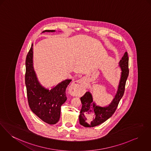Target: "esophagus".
<instances>
[{"mask_svg":"<svg viewBox=\"0 0 151 151\" xmlns=\"http://www.w3.org/2000/svg\"><path fill=\"white\" fill-rule=\"evenodd\" d=\"M84 82L83 80L82 79H79L76 81H73L70 86V88L71 90H73V91H81V89L84 87Z\"/></svg>","mask_w":151,"mask_h":151,"instance_id":"esophagus-1","label":"esophagus"}]
</instances>
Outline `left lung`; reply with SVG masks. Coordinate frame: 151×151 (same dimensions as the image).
Segmentation results:
<instances>
[{
    "instance_id": "left-lung-1",
    "label": "left lung",
    "mask_w": 151,
    "mask_h": 151,
    "mask_svg": "<svg viewBox=\"0 0 151 151\" xmlns=\"http://www.w3.org/2000/svg\"><path fill=\"white\" fill-rule=\"evenodd\" d=\"M119 66L122 70L118 90L111 103L108 106H97L93 101L90 92H86L81 98L82 107L79 116L80 124L84 127H94L99 125L113 116L116 110L118 104L124 95L126 81L129 75V58L125 52L119 61Z\"/></svg>"
}]
</instances>
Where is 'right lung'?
Segmentation results:
<instances>
[{"label": "right lung", "mask_w": 151, "mask_h": 151, "mask_svg": "<svg viewBox=\"0 0 151 151\" xmlns=\"http://www.w3.org/2000/svg\"><path fill=\"white\" fill-rule=\"evenodd\" d=\"M46 30L43 32H54ZM42 32V33H43ZM25 84L29 107L35 114L50 125L60 119L61 106L67 100L65 90L72 80L61 81L50 90L42 87L37 78L33 63V44L26 58Z\"/></svg>", "instance_id": "1"}]
</instances>
